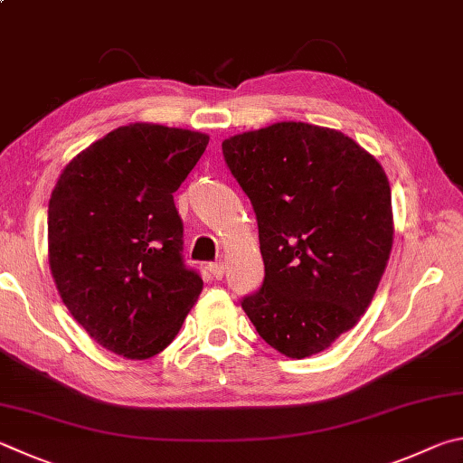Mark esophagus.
<instances>
[{
  "label": "esophagus",
  "instance_id": "obj_1",
  "mask_svg": "<svg viewBox=\"0 0 463 463\" xmlns=\"http://www.w3.org/2000/svg\"><path fill=\"white\" fill-rule=\"evenodd\" d=\"M209 269H211V274H213V277H215L217 280H222V279H223V274H225V266H223V262H215V264H211Z\"/></svg>",
  "mask_w": 463,
  "mask_h": 463
}]
</instances>
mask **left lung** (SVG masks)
I'll list each match as a JSON object with an SVG mask.
<instances>
[{
    "instance_id": "1",
    "label": "left lung",
    "mask_w": 463,
    "mask_h": 463,
    "mask_svg": "<svg viewBox=\"0 0 463 463\" xmlns=\"http://www.w3.org/2000/svg\"><path fill=\"white\" fill-rule=\"evenodd\" d=\"M252 203L262 287L241 309L288 358L319 354L360 321L392 250L391 184L337 129L280 121L222 144Z\"/></svg>"
}]
</instances>
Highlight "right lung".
<instances>
[{"label": "right lung", "instance_id": "add662e5", "mask_svg": "<svg viewBox=\"0 0 463 463\" xmlns=\"http://www.w3.org/2000/svg\"><path fill=\"white\" fill-rule=\"evenodd\" d=\"M209 136L113 129L72 158L48 203V262L62 303L105 350L132 360L173 342L203 290L183 258L175 191Z\"/></svg>", "mask_w": 463, "mask_h": 463}]
</instances>
